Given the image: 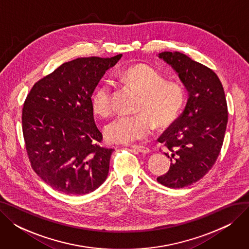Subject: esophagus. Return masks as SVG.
<instances>
[{"label": "esophagus", "instance_id": "34e87169", "mask_svg": "<svg viewBox=\"0 0 249 249\" xmlns=\"http://www.w3.org/2000/svg\"><path fill=\"white\" fill-rule=\"evenodd\" d=\"M131 147L139 152H142V153H149L150 152V148L145 146V145H136V144H133L131 145Z\"/></svg>", "mask_w": 249, "mask_h": 249}]
</instances>
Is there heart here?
Returning <instances> with one entry per match:
<instances>
[{"mask_svg": "<svg viewBox=\"0 0 249 249\" xmlns=\"http://www.w3.org/2000/svg\"><path fill=\"white\" fill-rule=\"evenodd\" d=\"M118 80L136 89L140 98L135 115H119L104 128L111 142L130 143L151 134L154 122L163 126L176 119L185 103V90L179 84L165 77L147 64L132 65L117 71ZM94 111L102 117L113 112V90L108 82L100 83L90 96Z\"/></svg>", "mask_w": 249, "mask_h": 249, "instance_id": "b5f03b06", "label": "heart"}]
</instances>
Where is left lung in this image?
<instances>
[{"label": "left lung", "mask_w": 249, "mask_h": 249, "mask_svg": "<svg viewBox=\"0 0 249 249\" xmlns=\"http://www.w3.org/2000/svg\"><path fill=\"white\" fill-rule=\"evenodd\" d=\"M159 55L172 65L189 91L184 112L159 138L172 164L158 181L180 189L201 179L215 164L228 122L227 102L223 86L211 69L178 51Z\"/></svg>", "instance_id": "obj_1"}]
</instances>
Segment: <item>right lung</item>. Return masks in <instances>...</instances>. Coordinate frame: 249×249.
<instances>
[{"label": "right lung", "mask_w": 249, "mask_h": 249, "mask_svg": "<svg viewBox=\"0 0 249 249\" xmlns=\"http://www.w3.org/2000/svg\"><path fill=\"white\" fill-rule=\"evenodd\" d=\"M110 58L81 57L62 63L34 84L22 110L25 147L33 171L52 189L86 195L106 179L112 148L101 145L90 96Z\"/></svg>", "instance_id": "1"}]
</instances>
